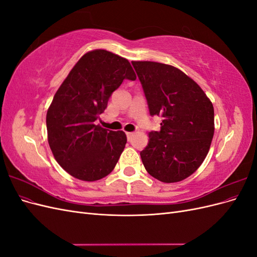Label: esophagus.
Returning <instances> with one entry per match:
<instances>
[{
	"label": "esophagus",
	"instance_id": "1",
	"mask_svg": "<svg viewBox=\"0 0 257 257\" xmlns=\"http://www.w3.org/2000/svg\"><path fill=\"white\" fill-rule=\"evenodd\" d=\"M126 136H127V139H128V141H131V138L134 136V133H132V132H128V133H126Z\"/></svg>",
	"mask_w": 257,
	"mask_h": 257
}]
</instances>
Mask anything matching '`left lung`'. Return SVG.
<instances>
[{
  "label": "left lung",
  "mask_w": 257,
  "mask_h": 257,
  "mask_svg": "<svg viewBox=\"0 0 257 257\" xmlns=\"http://www.w3.org/2000/svg\"><path fill=\"white\" fill-rule=\"evenodd\" d=\"M153 115H161L159 132L149 133L141 152L152 177L165 183L191 176L204 162L214 134L212 103L199 85L180 69L150 61H133Z\"/></svg>",
  "instance_id": "left-lung-1"
}]
</instances>
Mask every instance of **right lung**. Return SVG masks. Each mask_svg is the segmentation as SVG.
I'll list each match as a JSON object with an SVG mask.
<instances>
[{
	"instance_id": "obj_1",
	"label": "right lung",
	"mask_w": 257,
	"mask_h": 257,
	"mask_svg": "<svg viewBox=\"0 0 257 257\" xmlns=\"http://www.w3.org/2000/svg\"><path fill=\"white\" fill-rule=\"evenodd\" d=\"M124 79H136L130 62L97 49L80 58L54 94L46 116L48 143L54 159L71 176L96 181L113 170L126 135L95 121Z\"/></svg>"
}]
</instances>
